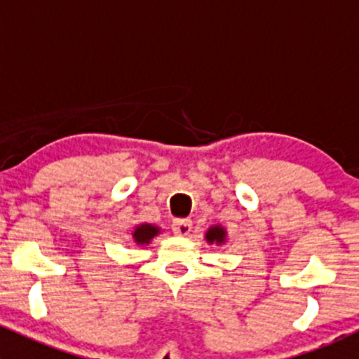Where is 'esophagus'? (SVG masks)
Returning <instances> with one entry per match:
<instances>
[{
    "mask_svg": "<svg viewBox=\"0 0 359 359\" xmlns=\"http://www.w3.org/2000/svg\"><path fill=\"white\" fill-rule=\"evenodd\" d=\"M193 229V220L189 219H175L172 222V231L177 236H187Z\"/></svg>",
    "mask_w": 359,
    "mask_h": 359,
    "instance_id": "obj_1",
    "label": "esophagus"
}]
</instances>
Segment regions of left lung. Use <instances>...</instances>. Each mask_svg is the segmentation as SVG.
Returning a JSON list of instances; mask_svg holds the SVG:
<instances>
[{"label":"left lung","instance_id":"1","mask_svg":"<svg viewBox=\"0 0 359 359\" xmlns=\"http://www.w3.org/2000/svg\"><path fill=\"white\" fill-rule=\"evenodd\" d=\"M224 238H226V231L219 226L212 227V229H208V233H206L208 243H224Z\"/></svg>","mask_w":359,"mask_h":359}]
</instances>
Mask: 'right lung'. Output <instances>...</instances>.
<instances>
[{
    "mask_svg": "<svg viewBox=\"0 0 359 359\" xmlns=\"http://www.w3.org/2000/svg\"><path fill=\"white\" fill-rule=\"evenodd\" d=\"M156 234H158V227L149 226V224H142V226H139L135 229L133 238H135V241L139 245H146V243H149V241L153 240Z\"/></svg>",
    "mask_w": 359,
    "mask_h": 359,
    "instance_id": "obj_1",
    "label": "right lung"
}]
</instances>
